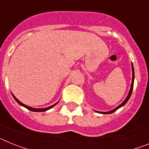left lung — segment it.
I'll return each instance as SVG.
<instances>
[{
    "mask_svg": "<svg viewBox=\"0 0 149 149\" xmlns=\"http://www.w3.org/2000/svg\"><path fill=\"white\" fill-rule=\"evenodd\" d=\"M132 72H133V78H132V84H131V89H130V91H129V93L128 95H127V98H125V100L122 102V104H121L120 105H119V106L117 107L116 108H115L114 110H111V111H109V112H99L100 113H102V114H110V113H113V112L116 111L119 108H120L121 107L124 106V105L127 102V101L129 100V98H130V97H131V93H132V90H133V87H134V66H133V64H132Z\"/></svg>",
    "mask_w": 149,
    "mask_h": 149,
    "instance_id": "left-lung-1",
    "label": "left lung"
}]
</instances>
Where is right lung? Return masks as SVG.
<instances>
[{
  "label": "right lung",
  "instance_id": "1",
  "mask_svg": "<svg viewBox=\"0 0 149 149\" xmlns=\"http://www.w3.org/2000/svg\"><path fill=\"white\" fill-rule=\"evenodd\" d=\"M13 98H15V101H16L17 102H18V103L19 104L22 105V106H23V107H26V108L28 109V110H31V111H33V112H44V111H46V110H49V109L52 108V107H53L54 106H55V105H56V104H57V103L54 104V105H51V107H46V108H33V107H30L27 106V105H25V104H22V102H21V101H18V100L17 99V98H15V96H14V95H13Z\"/></svg>",
  "mask_w": 149,
  "mask_h": 149
}]
</instances>
